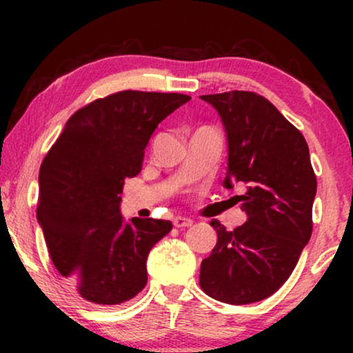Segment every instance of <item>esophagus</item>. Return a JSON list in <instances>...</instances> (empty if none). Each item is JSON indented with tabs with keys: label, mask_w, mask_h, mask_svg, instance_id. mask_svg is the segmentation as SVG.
<instances>
[{
	"label": "esophagus",
	"mask_w": 353,
	"mask_h": 353,
	"mask_svg": "<svg viewBox=\"0 0 353 353\" xmlns=\"http://www.w3.org/2000/svg\"><path fill=\"white\" fill-rule=\"evenodd\" d=\"M173 225H175L176 228H186V226L192 225V220L186 219V216H175V219H173Z\"/></svg>",
	"instance_id": "34e87169"
}]
</instances>
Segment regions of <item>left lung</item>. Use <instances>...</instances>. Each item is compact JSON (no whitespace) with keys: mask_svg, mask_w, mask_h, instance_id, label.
Instances as JSON below:
<instances>
[{"mask_svg":"<svg viewBox=\"0 0 353 353\" xmlns=\"http://www.w3.org/2000/svg\"><path fill=\"white\" fill-rule=\"evenodd\" d=\"M220 115L228 144L223 186L244 183L236 196L248 221L228 231L219 220L216 244L202 260L199 284L215 301H263L291 276L312 236L316 176L302 133L250 91L201 96Z\"/></svg>","mask_w":353,"mask_h":353,"instance_id":"1","label":"left lung"}]
</instances>
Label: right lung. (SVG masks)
<instances>
[{
  "label": "right lung",
  "mask_w": 353,
  "mask_h": 353,
  "mask_svg": "<svg viewBox=\"0 0 353 353\" xmlns=\"http://www.w3.org/2000/svg\"><path fill=\"white\" fill-rule=\"evenodd\" d=\"M191 98L120 91L67 120L40 168L37 219L51 260L86 301L117 305L148 283L146 260L172 223L120 214L125 178L141 172L149 139Z\"/></svg>",
  "instance_id": "right-lung-1"
}]
</instances>
